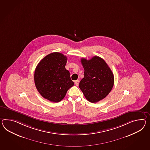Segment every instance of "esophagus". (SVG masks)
I'll list each match as a JSON object with an SVG mask.
<instances>
[{"mask_svg": "<svg viewBox=\"0 0 150 150\" xmlns=\"http://www.w3.org/2000/svg\"><path fill=\"white\" fill-rule=\"evenodd\" d=\"M75 85H76V86H79V81H75Z\"/></svg>", "mask_w": 150, "mask_h": 150, "instance_id": "1", "label": "esophagus"}]
</instances>
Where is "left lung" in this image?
<instances>
[{"label":"left lung","instance_id":"8db88e82","mask_svg":"<svg viewBox=\"0 0 150 150\" xmlns=\"http://www.w3.org/2000/svg\"><path fill=\"white\" fill-rule=\"evenodd\" d=\"M84 68V77L81 80L79 88L85 98L91 103L105 98L113 88V74L106 62L99 56L91 59H81Z\"/></svg>","mask_w":150,"mask_h":150}]
</instances>
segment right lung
<instances>
[{"mask_svg":"<svg viewBox=\"0 0 150 150\" xmlns=\"http://www.w3.org/2000/svg\"><path fill=\"white\" fill-rule=\"evenodd\" d=\"M67 61L66 56L52 52L39 62L35 71L34 81L37 91L51 102L61 101L74 86L69 71L65 68Z\"/></svg>","mask_w":150,"mask_h":150,"instance_id":"right-lung-1","label":"right lung"}]
</instances>
